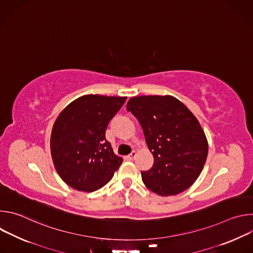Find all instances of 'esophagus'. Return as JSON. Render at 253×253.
<instances>
[{"label": "esophagus", "mask_w": 253, "mask_h": 253, "mask_svg": "<svg viewBox=\"0 0 253 253\" xmlns=\"http://www.w3.org/2000/svg\"><path fill=\"white\" fill-rule=\"evenodd\" d=\"M135 156H136V151H132L131 154L128 155V158H129L130 160H133V159L135 158Z\"/></svg>", "instance_id": "obj_1"}]
</instances>
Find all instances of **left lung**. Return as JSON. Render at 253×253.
Instances as JSON below:
<instances>
[{
	"instance_id": "obj_1",
	"label": "left lung",
	"mask_w": 253,
	"mask_h": 253,
	"mask_svg": "<svg viewBox=\"0 0 253 253\" xmlns=\"http://www.w3.org/2000/svg\"><path fill=\"white\" fill-rule=\"evenodd\" d=\"M127 111L138 119L154 158L152 168L141 172L145 186L160 196L189 188L208 154L207 138L193 113L170 95L132 97Z\"/></svg>"
}]
</instances>
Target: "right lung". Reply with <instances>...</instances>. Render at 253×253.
I'll use <instances>...</instances> for the list:
<instances>
[{
  "instance_id": "1",
  "label": "right lung",
  "mask_w": 253,
  "mask_h": 253,
  "mask_svg": "<svg viewBox=\"0 0 253 253\" xmlns=\"http://www.w3.org/2000/svg\"><path fill=\"white\" fill-rule=\"evenodd\" d=\"M127 97L88 94L66 106L50 139L55 169L63 181L79 191L93 192L112 179L123 162L105 138L109 121Z\"/></svg>"
}]
</instances>
